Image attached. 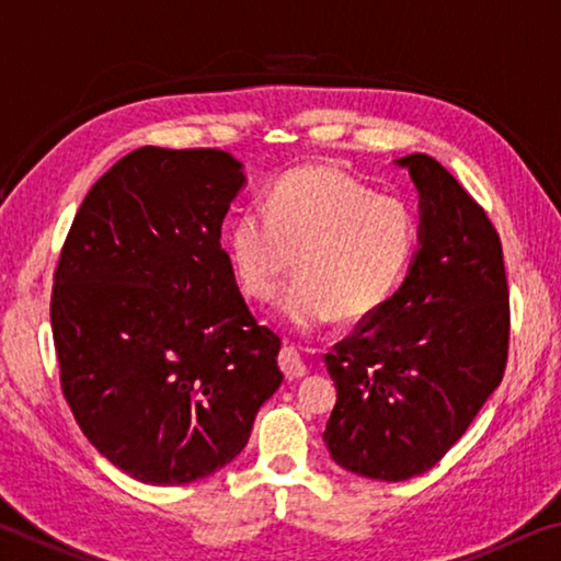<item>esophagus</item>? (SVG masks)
I'll return each instance as SVG.
<instances>
[{"instance_id": "1", "label": "esophagus", "mask_w": 561, "mask_h": 561, "mask_svg": "<svg viewBox=\"0 0 561 561\" xmlns=\"http://www.w3.org/2000/svg\"><path fill=\"white\" fill-rule=\"evenodd\" d=\"M279 368H282V374L289 378V381L307 376V364H304V358L299 356V351L294 346H284L279 351Z\"/></svg>"}]
</instances>
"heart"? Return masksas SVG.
<instances>
[{"label": "heart", "instance_id": "heart-1", "mask_svg": "<svg viewBox=\"0 0 561 561\" xmlns=\"http://www.w3.org/2000/svg\"><path fill=\"white\" fill-rule=\"evenodd\" d=\"M232 267L247 297L270 301L294 267L301 277L282 301L299 331L374 317L393 297L413 257L408 205L376 195L339 168H297L277 180L264 207L234 217L227 232Z\"/></svg>", "mask_w": 561, "mask_h": 561}]
</instances>
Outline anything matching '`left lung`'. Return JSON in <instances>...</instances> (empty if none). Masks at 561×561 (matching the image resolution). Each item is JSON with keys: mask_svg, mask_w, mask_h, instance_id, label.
<instances>
[{"mask_svg": "<svg viewBox=\"0 0 561 561\" xmlns=\"http://www.w3.org/2000/svg\"><path fill=\"white\" fill-rule=\"evenodd\" d=\"M421 193V250L405 282L327 354L336 405L324 443L371 480L428 472L500 386L510 348L502 242L438 160H398Z\"/></svg>", "mask_w": 561, "mask_h": 561, "instance_id": "8db88e82", "label": "left lung"}]
</instances>
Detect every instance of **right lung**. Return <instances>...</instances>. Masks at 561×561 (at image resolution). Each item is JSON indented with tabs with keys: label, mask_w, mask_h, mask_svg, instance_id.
<instances>
[{
	"label": "right lung",
	"mask_w": 561,
	"mask_h": 561,
	"mask_svg": "<svg viewBox=\"0 0 561 561\" xmlns=\"http://www.w3.org/2000/svg\"><path fill=\"white\" fill-rule=\"evenodd\" d=\"M242 185L225 150H133L83 197L54 270L66 403L93 448L148 485L234 460L284 378L282 341L220 244Z\"/></svg>",
	"instance_id": "right-lung-1"
}]
</instances>
